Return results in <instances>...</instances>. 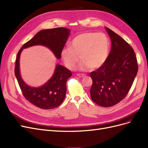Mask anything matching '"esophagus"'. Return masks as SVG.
<instances>
[{"mask_svg": "<svg viewBox=\"0 0 148 148\" xmlns=\"http://www.w3.org/2000/svg\"><path fill=\"white\" fill-rule=\"evenodd\" d=\"M78 77H80V78H82V77H84L85 75V74H83V73H78L77 75Z\"/></svg>", "mask_w": 148, "mask_h": 148, "instance_id": "esophagus-1", "label": "esophagus"}]
</instances>
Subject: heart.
<instances>
[{
    "label": "heart",
    "mask_w": 148,
    "mask_h": 148,
    "mask_svg": "<svg viewBox=\"0 0 148 148\" xmlns=\"http://www.w3.org/2000/svg\"><path fill=\"white\" fill-rule=\"evenodd\" d=\"M110 41L102 33L86 32L75 36L70 42V47L62 51V57L65 65L73 70L79 61L81 70L88 67L91 70L99 68L107 60L109 54Z\"/></svg>",
    "instance_id": "heart-1"
}]
</instances>
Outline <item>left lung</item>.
<instances>
[{
    "mask_svg": "<svg viewBox=\"0 0 148 148\" xmlns=\"http://www.w3.org/2000/svg\"><path fill=\"white\" fill-rule=\"evenodd\" d=\"M112 46L105 63L90 73V89L93 102L109 107L118 104L127 96L138 72L136 54L130 44L108 28Z\"/></svg>",
    "mask_w": 148,
    "mask_h": 148,
    "instance_id": "8db88e82",
    "label": "left lung"
}]
</instances>
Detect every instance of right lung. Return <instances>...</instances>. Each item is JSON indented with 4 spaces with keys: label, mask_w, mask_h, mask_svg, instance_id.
<instances>
[{
    "label": "right lung",
    "mask_w": 148,
    "mask_h": 148,
    "mask_svg": "<svg viewBox=\"0 0 148 148\" xmlns=\"http://www.w3.org/2000/svg\"><path fill=\"white\" fill-rule=\"evenodd\" d=\"M69 34L70 30L65 28L41 30L26 42L17 53L15 75L22 94L26 100L40 109H52L62 104L66 95V82L72 73L65 66L57 65L54 73L46 84L39 88L31 87L25 84L20 74L19 59L21 52L25 48L42 45L51 49L55 56L59 59Z\"/></svg>",
    "instance_id": "add662e5"
}]
</instances>
